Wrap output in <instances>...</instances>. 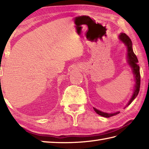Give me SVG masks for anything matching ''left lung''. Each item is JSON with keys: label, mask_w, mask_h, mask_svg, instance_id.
<instances>
[{"label": "left lung", "mask_w": 149, "mask_h": 149, "mask_svg": "<svg viewBox=\"0 0 149 149\" xmlns=\"http://www.w3.org/2000/svg\"><path fill=\"white\" fill-rule=\"evenodd\" d=\"M119 39L123 42L124 45L127 46V63L129 64L130 67L132 68L133 74L134 75L135 78V85H134V90L133 94L131 97L129 103L127 104V105L124 107L125 109L128 107L132 102L134 100V99L137 97L138 93L139 92V88H140V73H139V66L138 65V60L137 58L136 55L134 53L132 49V40H130V38L128 37L126 34L124 33H121L119 36ZM94 111L97 113L104 118H110L112 116H116L118 114L119 112H116L115 113H107L100 111L95 108L94 107Z\"/></svg>", "instance_id": "1"}]
</instances>
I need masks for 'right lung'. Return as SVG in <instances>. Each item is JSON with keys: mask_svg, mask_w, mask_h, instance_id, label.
<instances>
[{"mask_svg": "<svg viewBox=\"0 0 149 149\" xmlns=\"http://www.w3.org/2000/svg\"><path fill=\"white\" fill-rule=\"evenodd\" d=\"M0 81H1V80H0Z\"/></svg>", "mask_w": 149, "mask_h": 149, "instance_id": "1", "label": "right lung"}]
</instances>
